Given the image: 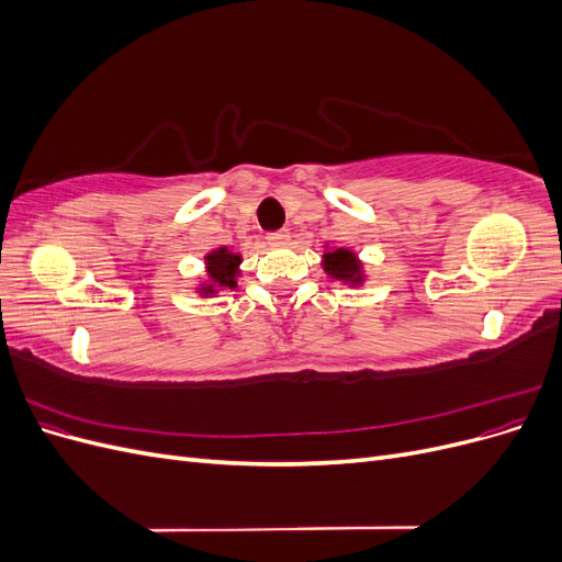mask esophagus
I'll use <instances>...</instances> for the list:
<instances>
[{"mask_svg":"<svg viewBox=\"0 0 562 562\" xmlns=\"http://www.w3.org/2000/svg\"><path fill=\"white\" fill-rule=\"evenodd\" d=\"M288 239H291V232H288V229H277V232L267 234L269 246H283V244H288Z\"/></svg>","mask_w":562,"mask_h":562,"instance_id":"obj_1","label":"esophagus"}]
</instances>
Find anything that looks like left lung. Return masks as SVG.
Instances as JSON below:
<instances>
[{
  "instance_id": "1",
  "label": "left lung",
  "mask_w": 562,
  "mask_h": 562,
  "mask_svg": "<svg viewBox=\"0 0 562 562\" xmlns=\"http://www.w3.org/2000/svg\"><path fill=\"white\" fill-rule=\"evenodd\" d=\"M323 267H326L333 279H345V281H359L361 279V265L353 258L351 250L337 248L323 255Z\"/></svg>"
}]
</instances>
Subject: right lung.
<instances>
[{"instance_id":"add662e5","label":"right lung","mask_w":562,"mask_h":562,"mask_svg":"<svg viewBox=\"0 0 562 562\" xmlns=\"http://www.w3.org/2000/svg\"><path fill=\"white\" fill-rule=\"evenodd\" d=\"M209 262V277L217 288H236V265L241 262L239 255L229 252L227 248H217L206 255ZM206 293H213V285H206Z\"/></svg>"}]
</instances>
